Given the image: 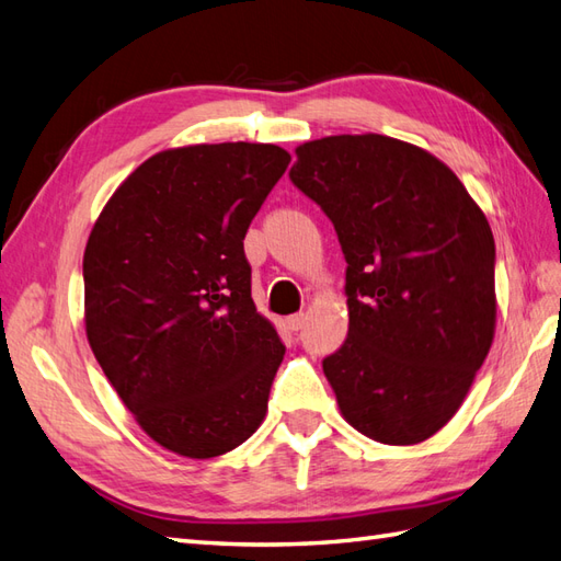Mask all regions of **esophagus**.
I'll return each mask as SVG.
<instances>
[{
  "mask_svg": "<svg viewBox=\"0 0 561 561\" xmlns=\"http://www.w3.org/2000/svg\"><path fill=\"white\" fill-rule=\"evenodd\" d=\"M286 324H289V330H294V332H298L306 324V316L304 312H296V316H289L286 318Z\"/></svg>",
  "mask_w": 561,
  "mask_h": 561,
  "instance_id": "obj_1",
  "label": "esophagus"
}]
</instances>
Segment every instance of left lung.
<instances>
[{
    "label": "left lung",
    "mask_w": 561,
    "mask_h": 561,
    "mask_svg": "<svg viewBox=\"0 0 561 561\" xmlns=\"http://www.w3.org/2000/svg\"><path fill=\"white\" fill-rule=\"evenodd\" d=\"M296 158L289 176L348 265V334L324 377L358 433L419 445L459 411L492 346V229L459 176L411 142L344 134Z\"/></svg>",
    "instance_id": "obj_1"
}]
</instances>
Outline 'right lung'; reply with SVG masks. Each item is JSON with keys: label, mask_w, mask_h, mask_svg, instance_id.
Returning a JSON list of instances; mask_svg holds the SVG:
<instances>
[{"label": "right lung", "mask_w": 561, "mask_h": 561, "mask_svg": "<svg viewBox=\"0 0 561 561\" xmlns=\"http://www.w3.org/2000/svg\"><path fill=\"white\" fill-rule=\"evenodd\" d=\"M291 154L201 142L124 179L83 253L85 334L160 447L213 459L263 423L284 344L251 298L243 239Z\"/></svg>", "instance_id": "right-lung-1"}]
</instances>
